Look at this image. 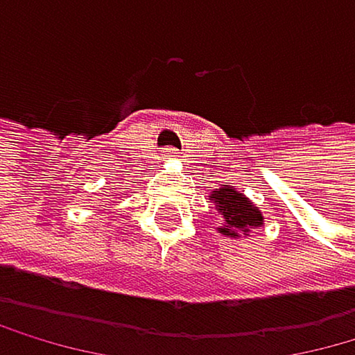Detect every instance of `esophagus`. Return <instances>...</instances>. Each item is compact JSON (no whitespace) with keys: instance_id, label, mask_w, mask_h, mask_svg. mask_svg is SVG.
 <instances>
[{"instance_id":"1","label":"esophagus","mask_w":355,"mask_h":355,"mask_svg":"<svg viewBox=\"0 0 355 355\" xmlns=\"http://www.w3.org/2000/svg\"><path fill=\"white\" fill-rule=\"evenodd\" d=\"M175 155H178V150H175V148H164V150H162V157H166V159L175 157Z\"/></svg>"}]
</instances>
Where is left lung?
<instances>
[{
    "label": "left lung",
    "instance_id": "left-lung-1",
    "mask_svg": "<svg viewBox=\"0 0 355 355\" xmlns=\"http://www.w3.org/2000/svg\"><path fill=\"white\" fill-rule=\"evenodd\" d=\"M209 198L216 200V207L224 218V227L220 229L224 236L233 238L238 236V231H244V236H247L249 229L262 224V213L258 211V207H253L242 193L229 184H222V189H218Z\"/></svg>",
    "mask_w": 355,
    "mask_h": 355
}]
</instances>
